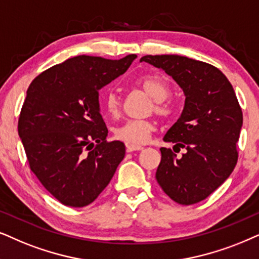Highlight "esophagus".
Masks as SVG:
<instances>
[{
  "instance_id": "1",
  "label": "esophagus",
  "mask_w": 259,
  "mask_h": 259,
  "mask_svg": "<svg viewBox=\"0 0 259 259\" xmlns=\"http://www.w3.org/2000/svg\"><path fill=\"white\" fill-rule=\"evenodd\" d=\"M143 149L142 146H139V145H126V152L127 153H132L134 150H141Z\"/></svg>"
}]
</instances>
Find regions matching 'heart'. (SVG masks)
<instances>
[{"mask_svg": "<svg viewBox=\"0 0 259 259\" xmlns=\"http://www.w3.org/2000/svg\"><path fill=\"white\" fill-rule=\"evenodd\" d=\"M137 84L154 99V105L150 107L152 112L166 118L173 112L171 103L167 101L169 86L165 80L158 76H146L140 78ZM104 109L111 117H118L122 109V101L114 91L106 92L104 96ZM154 123L149 119H129L114 129V136L127 145H142L148 141L154 130Z\"/></svg>", "mask_w": 259, "mask_h": 259, "instance_id": "1", "label": "heart"}]
</instances>
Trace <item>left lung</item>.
Instances as JSON below:
<instances>
[{
	"label": "left lung",
	"mask_w": 259,
	"mask_h": 259,
	"mask_svg": "<svg viewBox=\"0 0 259 259\" xmlns=\"http://www.w3.org/2000/svg\"><path fill=\"white\" fill-rule=\"evenodd\" d=\"M140 62L162 69L185 94L181 117L163 141L186 153L178 158L171 148H160L155 177L173 201L195 204L212 194L237 165L241 107L228 78L214 65L178 55H147Z\"/></svg>",
	"instance_id": "8db88e82"
}]
</instances>
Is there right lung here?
Segmentation results:
<instances>
[{
    "label": "right lung",
    "mask_w": 259,
    "mask_h": 259,
    "mask_svg": "<svg viewBox=\"0 0 259 259\" xmlns=\"http://www.w3.org/2000/svg\"><path fill=\"white\" fill-rule=\"evenodd\" d=\"M136 57L81 55L49 68L29 84L19 136L31 171L62 204H91L125 155L123 142L106 140L99 90L125 73Z\"/></svg>",
    "instance_id": "1"
}]
</instances>
